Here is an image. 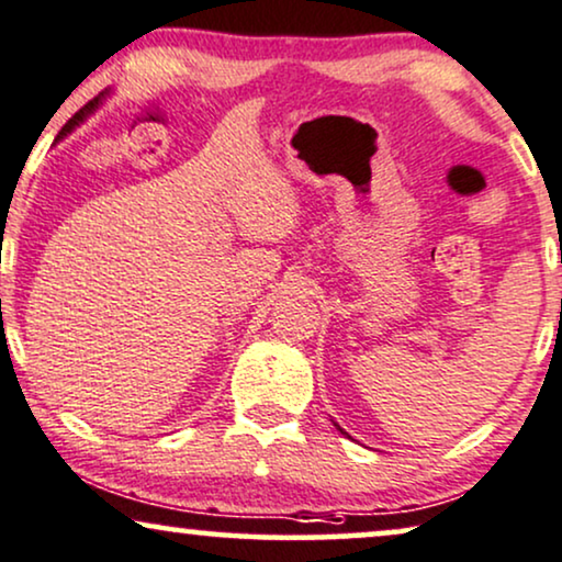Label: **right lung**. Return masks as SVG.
I'll use <instances>...</instances> for the list:
<instances>
[{"label": "right lung", "instance_id": "obj_1", "mask_svg": "<svg viewBox=\"0 0 562 562\" xmlns=\"http://www.w3.org/2000/svg\"><path fill=\"white\" fill-rule=\"evenodd\" d=\"M97 104H99V99L88 101V104L83 106V110H80V112L76 114V117H72V120H70V123H67V125L63 127V133H67V131H72V127H76V125L80 123V120H83V117H86V114H88V112H93V106H97Z\"/></svg>", "mask_w": 562, "mask_h": 562}]
</instances>
